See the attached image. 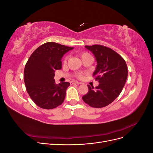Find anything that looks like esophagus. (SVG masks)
Returning <instances> with one entry per match:
<instances>
[{
	"instance_id": "obj_1",
	"label": "esophagus",
	"mask_w": 153,
	"mask_h": 153,
	"mask_svg": "<svg viewBox=\"0 0 153 153\" xmlns=\"http://www.w3.org/2000/svg\"><path fill=\"white\" fill-rule=\"evenodd\" d=\"M70 84H71V85H73V84H81V83L80 82H78L76 81H71L70 82Z\"/></svg>"
}]
</instances>
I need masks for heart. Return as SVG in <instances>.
Returning <instances> with one entry per match:
<instances>
[{"instance_id": "1", "label": "heart", "mask_w": 153, "mask_h": 153, "mask_svg": "<svg viewBox=\"0 0 153 153\" xmlns=\"http://www.w3.org/2000/svg\"><path fill=\"white\" fill-rule=\"evenodd\" d=\"M89 55V54L87 53H82V54H81V57H82V58H83L84 57L86 56V55ZM66 59H65V62H66ZM78 77L82 78V75H78Z\"/></svg>"}]
</instances>
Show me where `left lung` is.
Masks as SVG:
<instances>
[{
    "mask_svg": "<svg viewBox=\"0 0 153 153\" xmlns=\"http://www.w3.org/2000/svg\"><path fill=\"white\" fill-rule=\"evenodd\" d=\"M94 55L97 65L93 76L98 86L91 87L82 97L84 102L94 108H102L112 103L121 93L126 82L128 68L124 59L110 48L102 45L85 46Z\"/></svg>",
    "mask_w": 153,
    "mask_h": 153,
    "instance_id": "1",
    "label": "left lung"
}]
</instances>
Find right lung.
Returning <instances> with one entry per match:
<instances>
[{
    "mask_svg": "<svg viewBox=\"0 0 153 153\" xmlns=\"http://www.w3.org/2000/svg\"><path fill=\"white\" fill-rule=\"evenodd\" d=\"M54 42L41 45L32 53L24 69L26 89L32 101L39 107L52 109L65 99L69 82L55 84V71L62 68L63 55L73 50Z\"/></svg>",
    "mask_w": 153,
    "mask_h": 153,
    "instance_id": "obj_1",
    "label": "right lung"
}]
</instances>
